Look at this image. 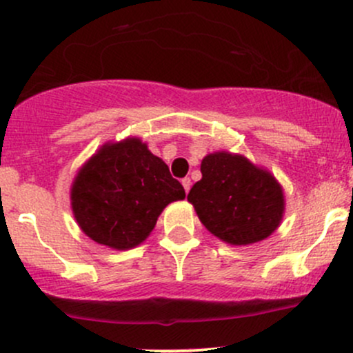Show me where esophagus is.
<instances>
[{"instance_id":"obj_1","label":"esophagus","mask_w":353,"mask_h":353,"mask_svg":"<svg viewBox=\"0 0 353 353\" xmlns=\"http://www.w3.org/2000/svg\"><path fill=\"white\" fill-rule=\"evenodd\" d=\"M181 183H183L184 191H185V192H189V189H191V179H189V177H184V179L181 181Z\"/></svg>"}]
</instances>
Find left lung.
<instances>
[{
  "instance_id": "1",
  "label": "left lung",
  "mask_w": 353,
  "mask_h": 353,
  "mask_svg": "<svg viewBox=\"0 0 353 353\" xmlns=\"http://www.w3.org/2000/svg\"><path fill=\"white\" fill-rule=\"evenodd\" d=\"M203 179L188 201L206 230L221 241L246 246L263 241L280 226L285 214L283 188L270 170L241 154H208L201 162Z\"/></svg>"
}]
</instances>
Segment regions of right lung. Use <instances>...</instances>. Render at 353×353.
I'll return each mask as SVG.
<instances>
[{
    "instance_id": "right-lung-1",
    "label": "right lung",
    "mask_w": 353,
    "mask_h": 353,
    "mask_svg": "<svg viewBox=\"0 0 353 353\" xmlns=\"http://www.w3.org/2000/svg\"><path fill=\"white\" fill-rule=\"evenodd\" d=\"M184 188L139 137L107 142L79 169L70 203L80 230L99 245L130 250L144 243Z\"/></svg>"
}]
</instances>
